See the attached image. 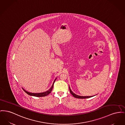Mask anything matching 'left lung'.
Returning <instances> with one entry per match:
<instances>
[{
	"label": "left lung",
	"mask_w": 125,
	"mask_h": 125,
	"mask_svg": "<svg viewBox=\"0 0 125 125\" xmlns=\"http://www.w3.org/2000/svg\"><path fill=\"white\" fill-rule=\"evenodd\" d=\"M69 91H70V93L71 94H72V95L73 96L74 98H78V99H86V98H91V97H93V96H82L76 95L74 93H73V92L71 91V89L70 88V86H69Z\"/></svg>",
	"instance_id": "8db88e82"
}]
</instances>
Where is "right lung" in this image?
Instances as JSON below:
<instances>
[{
	"label": "right lung",
	"instance_id": "add662e5",
	"mask_svg": "<svg viewBox=\"0 0 125 125\" xmlns=\"http://www.w3.org/2000/svg\"><path fill=\"white\" fill-rule=\"evenodd\" d=\"M56 79H57V78L55 79V80L53 82V83L52 87H51V88L50 89H49L48 91H46L45 92L40 93H30V92H28L25 91L23 88H22V89L27 94H28L29 95L33 96H35V97H44V96H46L49 95L51 93L52 90V89L53 88V85H54V82H55V81H56Z\"/></svg>",
	"mask_w": 125,
	"mask_h": 125
}]
</instances>
